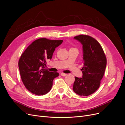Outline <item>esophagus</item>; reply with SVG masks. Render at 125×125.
<instances>
[{
    "label": "esophagus",
    "mask_w": 125,
    "mask_h": 125,
    "mask_svg": "<svg viewBox=\"0 0 125 125\" xmlns=\"http://www.w3.org/2000/svg\"><path fill=\"white\" fill-rule=\"evenodd\" d=\"M67 75V74L64 73H61V76H63V77H64V76H65V75Z\"/></svg>",
    "instance_id": "obj_1"
}]
</instances>
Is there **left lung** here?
Returning <instances> with one entry per match:
<instances>
[{
  "label": "left lung",
  "instance_id": "obj_1",
  "mask_svg": "<svg viewBox=\"0 0 125 125\" xmlns=\"http://www.w3.org/2000/svg\"><path fill=\"white\" fill-rule=\"evenodd\" d=\"M83 46V64L82 78L75 77L73 90L81 96H88L99 88L107 64L105 53L100 43L88 35L74 37Z\"/></svg>",
  "mask_w": 125,
  "mask_h": 125
}]
</instances>
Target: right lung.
<instances>
[{"label": "right lung", "instance_id": "right-lung-1", "mask_svg": "<svg viewBox=\"0 0 125 125\" xmlns=\"http://www.w3.org/2000/svg\"><path fill=\"white\" fill-rule=\"evenodd\" d=\"M62 42L40 38L32 42L21 55L18 62L21 78L26 88L32 94L43 95L51 90L53 80L59 73L47 70L46 61L52 59L55 48Z\"/></svg>", "mask_w": 125, "mask_h": 125}]
</instances>
